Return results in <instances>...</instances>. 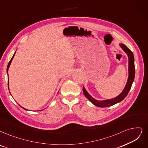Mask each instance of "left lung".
Here are the masks:
<instances>
[{"label":"left lung","mask_w":148,"mask_h":148,"mask_svg":"<svg viewBox=\"0 0 148 148\" xmlns=\"http://www.w3.org/2000/svg\"><path fill=\"white\" fill-rule=\"evenodd\" d=\"M120 46L121 47V49L124 50L126 53L127 55L128 59H129V76L127 83L126 84V86L124 88L122 92L118 95L116 97L110 99H106V100H103V101H98L95 99H94L92 97L90 96V95L88 93L84 87H83L82 88V91L84 94L85 97L89 100V101L93 103L95 106H98L99 108H106L109 107L110 106H113L118 103L121 101L122 100L125 98V97L127 96L130 89L132 87V84L134 82V78H135V66H134V57L133 53L127 47L123 44H120Z\"/></svg>","instance_id":"1"}]
</instances>
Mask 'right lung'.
Returning <instances> with one entry per match:
<instances>
[{"label": "right lung", "instance_id": "obj_1", "mask_svg": "<svg viewBox=\"0 0 148 148\" xmlns=\"http://www.w3.org/2000/svg\"><path fill=\"white\" fill-rule=\"evenodd\" d=\"M15 53H16V51H15V53H14V54L13 55V57H12V58L11 59V60H10V61L9 62V63H8V66H7V74H8V69H9V67H10V64H11V61H12V60H13V58H14V55H15ZM8 84H9V81H8ZM21 108H22V106H21ZM23 109H25V110H27L26 109H25V108H22Z\"/></svg>", "mask_w": 148, "mask_h": 148}]
</instances>
